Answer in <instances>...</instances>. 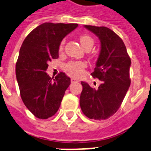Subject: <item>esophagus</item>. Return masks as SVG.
<instances>
[{"label": "esophagus", "mask_w": 151, "mask_h": 151, "mask_svg": "<svg viewBox=\"0 0 151 151\" xmlns=\"http://www.w3.org/2000/svg\"><path fill=\"white\" fill-rule=\"evenodd\" d=\"M78 81L76 78H71V82L72 83H73V82H78Z\"/></svg>", "instance_id": "34e87169"}]
</instances>
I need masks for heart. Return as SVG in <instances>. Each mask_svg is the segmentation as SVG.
Instances as JSON below:
<instances>
[{
  "label": "heart",
  "instance_id": "heart-1",
  "mask_svg": "<svg viewBox=\"0 0 151 151\" xmlns=\"http://www.w3.org/2000/svg\"><path fill=\"white\" fill-rule=\"evenodd\" d=\"M80 42L82 47L85 50H90L94 46V40L88 35H82L80 36ZM65 43V40H62L60 42L59 50L62 51L63 49V45ZM85 67V64L82 62H70L66 66V70L73 76H79L82 73L83 69Z\"/></svg>",
  "mask_w": 151,
  "mask_h": 151
}]
</instances>
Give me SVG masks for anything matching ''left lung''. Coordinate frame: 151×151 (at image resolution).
<instances>
[{
  "label": "left lung",
  "instance_id": "8db88e82",
  "mask_svg": "<svg viewBox=\"0 0 151 151\" xmlns=\"http://www.w3.org/2000/svg\"><path fill=\"white\" fill-rule=\"evenodd\" d=\"M99 37L101 51L91 75L101 84L97 89L81 81L80 105L89 119H107L116 113L130 85V57L122 39L107 27L84 25Z\"/></svg>",
  "mask_w": 151,
  "mask_h": 151
}]
</instances>
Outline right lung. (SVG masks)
<instances>
[{
    "label": "right lung",
    "mask_w": 151,
    "mask_h": 151,
    "mask_svg": "<svg viewBox=\"0 0 151 151\" xmlns=\"http://www.w3.org/2000/svg\"><path fill=\"white\" fill-rule=\"evenodd\" d=\"M78 26L73 23H43L27 35L21 46L16 78L24 105L36 118H50L60 106L70 78L63 72L51 78L46 70L48 63L58 58L61 41Z\"/></svg>",
    "instance_id": "right-lung-1"
}]
</instances>
